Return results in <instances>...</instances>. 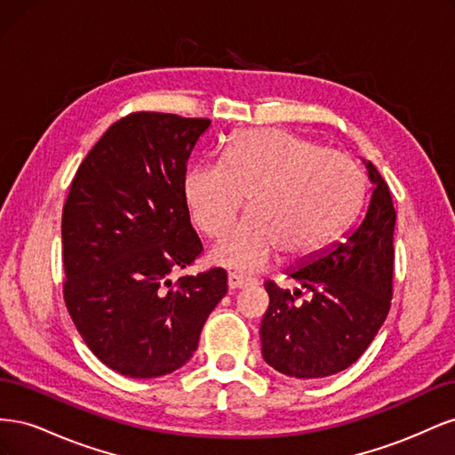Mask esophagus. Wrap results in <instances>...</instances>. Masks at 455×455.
I'll return each mask as SVG.
<instances>
[{
  "mask_svg": "<svg viewBox=\"0 0 455 455\" xmlns=\"http://www.w3.org/2000/svg\"><path fill=\"white\" fill-rule=\"evenodd\" d=\"M256 281L251 279V277H244V275L241 273H229L228 275V286L231 288V291H237V288H246L254 284Z\"/></svg>",
  "mask_w": 455,
  "mask_h": 455,
  "instance_id": "34e87169",
  "label": "esophagus"
}]
</instances>
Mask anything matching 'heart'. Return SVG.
<instances>
[{
  "instance_id": "b5f03b06",
  "label": "heart",
  "mask_w": 455,
  "mask_h": 455,
  "mask_svg": "<svg viewBox=\"0 0 455 455\" xmlns=\"http://www.w3.org/2000/svg\"><path fill=\"white\" fill-rule=\"evenodd\" d=\"M361 191L351 157L279 129L235 134L222 163L196 164L184 180L191 218L209 237L228 231L249 196L251 212L212 251L216 264L239 271L264 269L279 251H321L347 224Z\"/></svg>"
}]
</instances>
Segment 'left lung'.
<instances>
[{
  "instance_id": "left-lung-1",
  "label": "left lung",
  "mask_w": 455,
  "mask_h": 455,
  "mask_svg": "<svg viewBox=\"0 0 455 455\" xmlns=\"http://www.w3.org/2000/svg\"><path fill=\"white\" fill-rule=\"evenodd\" d=\"M371 197L346 241L288 273L311 292L294 294L267 281L269 307L259 338L266 363L284 376L315 379L349 368L387 319L393 298V231L396 212L387 182L364 161Z\"/></svg>"
}]
</instances>
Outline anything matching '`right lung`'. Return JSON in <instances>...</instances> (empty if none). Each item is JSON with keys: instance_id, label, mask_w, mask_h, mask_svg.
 Masks as SVG:
<instances>
[{"instance_id": "right-lung-1", "label": "right lung", "mask_w": 455, "mask_h": 455, "mask_svg": "<svg viewBox=\"0 0 455 455\" xmlns=\"http://www.w3.org/2000/svg\"><path fill=\"white\" fill-rule=\"evenodd\" d=\"M211 119L134 112L79 164L62 209V292L87 347L129 378H159L197 349L228 292L224 267L186 275L203 244L189 222L186 164Z\"/></svg>"}]
</instances>
